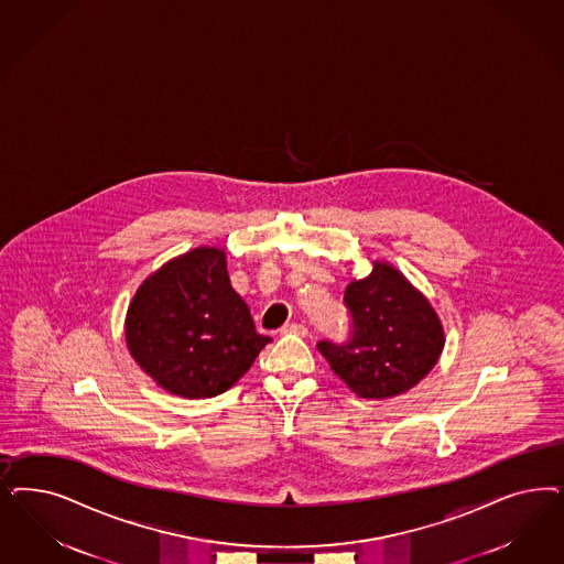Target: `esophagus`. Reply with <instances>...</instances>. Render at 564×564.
Listing matches in <instances>:
<instances>
[{
    "label": "esophagus",
    "instance_id": "1",
    "mask_svg": "<svg viewBox=\"0 0 564 564\" xmlns=\"http://www.w3.org/2000/svg\"><path fill=\"white\" fill-rule=\"evenodd\" d=\"M282 334H296V336H307V327L303 324H284L280 327Z\"/></svg>",
    "mask_w": 564,
    "mask_h": 564
}]
</instances>
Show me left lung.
<instances>
[{
  "label": "left lung",
  "instance_id": "obj_1",
  "mask_svg": "<svg viewBox=\"0 0 564 564\" xmlns=\"http://www.w3.org/2000/svg\"><path fill=\"white\" fill-rule=\"evenodd\" d=\"M352 317L346 345L319 343L332 371L350 392L367 400L392 399L417 386L444 350V327L430 299L388 261L345 291Z\"/></svg>",
  "mask_w": 564,
  "mask_h": 564
}]
</instances>
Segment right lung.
Masks as SVG:
<instances>
[{
    "label": "right lung",
    "mask_w": 564,
    "mask_h": 564,
    "mask_svg": "<svg viewBox=\"0 0 564 564\" xmlns=\"http://www.w3.org/2000/svg\"><path fill=\"white\" fill-rule=\"evenodd\" d=\"M130 357L165 392L212 399L232 388L272 343L257 334L228 275L224 247H197L149 273L127 311Z\"/></svg>",
    "instance_id": "right-lung-1"
}]
</instances>
